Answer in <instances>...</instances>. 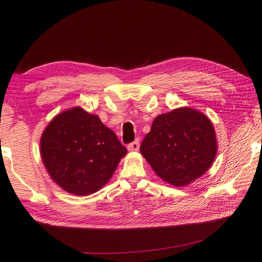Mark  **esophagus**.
Instances as JSON below:
<instances>
[{
	"label": "esophagus",
	"mask_w": 262,
	"mask_h": 262,
	"mask_svg": "<svg viewBox=\"0 0 262 262\" xmlns=\"http://www.w3.org/2000/svg\"><path fill=\"white\" fill-rule=\"evenodd\" d=\"M139 148H140V142H139V140H135L134 142L130 143L129 145H128V150L129 151H137V150H139Z\"/></svg>",
	"instance_id": "34e87169"
}]
</instances>
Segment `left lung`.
<instances>
[{
  "label": "left lung",
  "instance_id": "1",
  "mask_svg": "<svg viewBox=\"0 0 262 262\" xmlns=\"http://www.w3.org/2000/svg\"><path fill=\"white\" fill-rule=\"evenodd\" d=\"M217 148L208 117L181 107L156 117L140 150L159 178L184 186L211 167Z\"/></svg>",
  "mask_w": 262,
  "mask_h": 262
}]
</instances>
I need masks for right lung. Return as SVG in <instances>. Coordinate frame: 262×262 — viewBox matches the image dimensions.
Masks as SVG:
<instances>
[{"label": "right lung", "instance_id": "right-lung-1", "mask_svg": "<svg viewBox=\"0 0 262 262\" xmlns=\"http://www.w3.org/2000/svg\"><path fill=\"white\" fill-rule=\"evenodd\" d=\"M40 151L54 182L70 194L86 196L110 181L127 148L98 116L75 107L49 123Z\"/></svg>", "mask_w": 262, "mask_h": 262}]
</instances>
